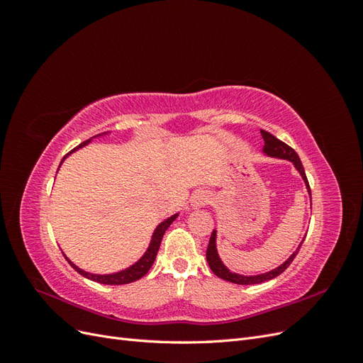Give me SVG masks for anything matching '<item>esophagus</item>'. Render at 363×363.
<instances>
[{
	"mask_svg": "<svg viewBox=\"0 0 363 363\" xmlns=\"http://www.w3.org/2000/svg\"><path fill=\"white\" fill-rule=\"evenodd\" d=\"M208 200H211V196H208V194L206 191L200 189V191L194 192L192 199H191V204L194 207H203V206H206L208 203Z\"/></svg>",
	"mask_w": 363,
	"mask_h": 363,
	"instance_id": "obj_1",
	"label": "esophagus"
}]
</instances>
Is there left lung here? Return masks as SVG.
<instances>
[{"mask_svg": "<svg viewBox=\"0 0 363 363\" xmlns=\"http://www.w3.org/2000/svg\"><path fill=\"white\" fill-rule=\"evenodd\" d=\"M260 135L263 138V140H265V145H263V152H265L267 156L269 157H279V159H284V160H289L294 163V167L296 168V171L300 172V175L303 177L304 183H306V188H307V192H309L311 195V186H309V182H307V177H306V172H304V168H303V163L298 157V155L289 147L284 144V142H281L280 139H277L276 136H272L271 133H268V131L265 130H260ZM312 200V196H311ZM304 240V239H303ZM301 240V244H303ZM301 244L298 245V248H296L291 257L281 263L280 267H277L276 269H272L269 272H265V274H257V276H242V274H236V272H232L230 271L223 260L219 259L218 256V251H216V230H213L212 232V236H211V240H208V247H207V251H206V257H207V263L208 267H211V269L213 271L215 276H218L219 279L223 280H227L230 283H236V284H259V283H263V281H268V280H272L276 279L277 276H280V274L286 269L291 263L294 262L295 256L298 255L300 251V247Z\"/></svg>", "mask_w": 363, "mask_h": 363, "instance_id": "left-lung-1", "label": "left lung"}]
</instances>
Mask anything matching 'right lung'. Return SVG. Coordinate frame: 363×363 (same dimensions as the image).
I'll return each instance as SVG.
<instances>
[{
	"label": "right lung",
	"mask_w": 363,
	"mask_h": 363,
	"mask_svg": "<svg viewBox=\"0 0 363 363\" xmlns=\"http://www.w3.org/2000/svg\"><path fill=\"white\" fill-rule=\"evenodd\" d=\"M106 135V133H104ZM92 139H87V140H84L83 144H80L79 147H75L72 151H69L67 156H65L63 159H62V162L67 159L71 152H74V151H77L79 148H82V147H84V145H87L89 144ZM62 162H60V164H62ZM179 216V213H175V215H172V216H169L168 219H164L163 223H160L157 227H156V230H155V233H152V238H151V242H150V247H148V250L145 251V255L142 256L135 265H131V267H128L127 269H123V271H119V272H115V274H91V272H86V271H83V269H80L79 267H75L74 263L67 257V260L69 262V265L79 272V274H82L83 277H86V279H89V280H92V281H96V283H103V284H127V283H131V281H136V280H139V279H142L145 276V274L150 271V268L152 267V263H155V260H156V256H157V251H159V247H160V242H162V238H163V235H164V232H167V228L172 224V221L175 218Z\"/></svg>",
	"instance_id": "add662e5"
}]
</instances>
